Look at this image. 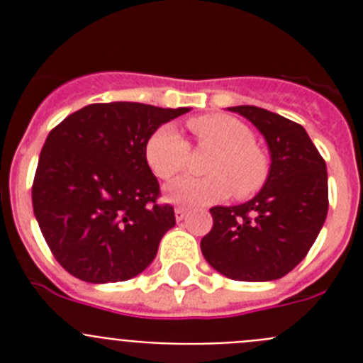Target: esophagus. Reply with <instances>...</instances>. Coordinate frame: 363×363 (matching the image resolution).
I'll list each match as a JSON object with an SVG mask.
<instances>
[{"mask_svg":"<svg viewBox=\"0 0 363 363\" xmlns=\"http://www.w3.org/2000/svg\"><path fill=\"white\" fill-rule=\"evenodd\" d=\"M187 214H189V211L185 209V207H176V209H174V216H176V220H178V221L185 220V216H187Z\"/></svg>","mask_w":363,"mask_h":363,"instance_id":"1","label":"esophagus"}]
</instances>
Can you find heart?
I'll use <instances>...</instances> for the list:
<instances>
[{
    "instance_id": "1",
    "label": "heart",
    "mask_w": 363,
    "mask_h": 363,
    "mask_svg": "<svg viewBox=\"0 0 363 363\" xmlns=\"http://www.w3.org/2000/svg\"><path fill=\"white\" fill-rule=\"evenodd\" d=\"M187 127L198 147L211 149L203 178H182L167 191L169 200L184 205H211L233 192L247 200L267 184L271 163L267 154L255 143V134L243 121L227 114H205L191 118ZM187 140L172 127L162 125L145 145V160L150 171L165 182H172L189 163Z\"/></svg>"
}]
</instances>
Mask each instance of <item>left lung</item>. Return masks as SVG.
<instances>
[{
  "mask_svg": "<svg viewBox=\"0 0 363 363\" xmlns=\"http://www.w3.org/2000/svg\"><path fill=\"white\" fill-rule=\"evenodd\" d=\"M229 111L245 116L264 134L271 172L264 189L247 203L211 209L213 229L201 238V252L230 280H278L306 258L325 221V160L296 121L255 105Z\"/></svg>",
  "mask_w": 363,
  "mask_h": 363,
  "instance_id": "8db88e82",
  "label": "left lung"
}]
</instances>
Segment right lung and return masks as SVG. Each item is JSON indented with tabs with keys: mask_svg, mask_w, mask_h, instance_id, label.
Wrapping results in <instances>:
<instances>
[{
	"mask_svg": "<svg viewBox=\"0 0 363 363\" xmlns=\"http://www.w3.org/2000/svg\"><path fill=\"white\" fill-rule=\"evenodd\" d=\"M187 107L112 101L72 112L45 140L32 207L50 252L89 284L136 277L176 225L145 160L150 134Z\"/></svg>",
	"mask_w": 363,
	"mask_h": 363,
	"instance_id": "1",
	"label": "right lung"
}]
</instances>
